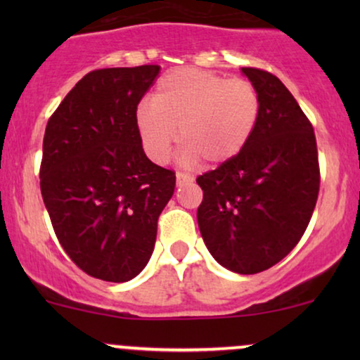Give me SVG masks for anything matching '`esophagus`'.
<instances>
[{"mask_svg": "<svg viewBox=\"0 0 360 360\" xmlns=\"http://www.w3.org/2000/svg\"><path fill=\"white\" fill-rule=\"evenodd\" d=\"M193 181H194V177L189 176V174H186V172H177V174H176L177 186H183L186 183H193Z\"/></svg>", "mask_w": 360, "mask_h": 360, "instance_id": "1", "label": "esophagus"}]
</instances>
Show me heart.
Masks as SVG:
<instances>
[{
	"label": "heart",
	"instance_id": "1",
	"mask_svg": "<svg viewBox=\"0 0 360 360\" xmlns=\"http://www.w3.org/2000/svg\"><path fill=\"white\" fill-rule=\"evenodd\" d=\"M259 115L260 98L250 81L183 68L157 81L152 101L135 110V125L143 150L157 164L167 162L179 130L184 162L203 159L220 166L245 148Z\"/></svg>",
	"mask_w": 360,
	"mask_h": 360
}]
</instances>
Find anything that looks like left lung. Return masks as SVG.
<instances>
[{"instance_id":"8db88e82","label":"left lung","mask_w":360,"mask_h":360,"mask_svg":"<svg viewBox=\"0 0 360 360\" xmlns=\"http://www.w3.org/2000/svg\"><path fill=\"white\" fill-rule=\"evenodd\" d=\"M257 89L260 115L245 148L198 176V225L226 269L257 274L303 237L320 191L316 139L298 101L274 74L242 68Z\"/></svg>"}]
</instances>
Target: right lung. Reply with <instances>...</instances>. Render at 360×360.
<instances>
[{
  "mask_svg": "<svg viewBox=\"0 0 360 360\" xmlns=\"http://www.w3.org/2000/svg\"><path fill=\"white\" fill-rule=\"evenodd\" d=\"M159 65L86 74L49 118L40 191L62 249L96 279L125 283L147 266L176 172L147 159L135 110Z\"/></svg>",
  "mask_w": 360,
  "mask_h": 360,
  "instance_id": "add662e5",
  "label": "right lung"
}]
</instances>
